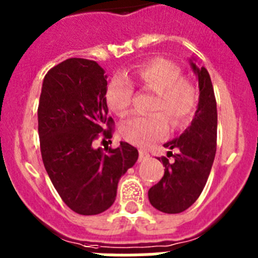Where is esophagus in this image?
Returning a JSON list of instances; mask_svg holds the SVG:
<instances>
[{"instance_id": "34e87169", "label": "esophagus", "mask_w": 258, "mask_h": 258, "mask_svg": "<svg viewBox=\"0 0 258 258\" xmlns=\"http://www.w3.org/2000/svg\"><path fill=\"white\" fill-rule=\"evenodd\" d=\"M140 161H143V160H147V159H149L150 157V154L147 151H146V150H143V149H140Z\"/></svg>"}]
</instances>
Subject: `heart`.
I'll return each instance as SVG.
<instances>
[{
	"mask_svg": "<svg viewBox=\"0 0 258 258\" xmlns=\"http://www.w3.org/2000/svg\"><path fill=\"white\" fill-rule=\"evenodd\" d=\"M125 75H115L107 86V103L118 115L131 108L134 95V80L141 88L155 92L150 104V115H131L120 125V134L133 145L146 146L160 140L172 126L179 127L191 117L197 101L192 84L182 76V71L172 60L154 58Z\"/></svg>",
	"mask_w": 258,
	"mask_h": 258,
	"instance_id": "obj_1",
	"label": "heart"
}]
</instances>
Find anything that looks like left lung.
I'll return each instance as SVG.
<instances>
[{"mask_svg":"<svg viewBox=\"0 0 258 258\" xmlns=\"http://www.w3.org/2000/svg\"><path fill=\"white\" fill-rule=\"evenodd\" d=\"M190 59L199 81V103L190 126L164 147L175 150L172 162L161 157L164 175L149 190L152 207L164 213H181L200 197L211 173L217 146V103L211 76L206 67H198ZM160 160V159H159Z\"/></svg>","mask_w":258,"mask_h":258,"instance_id":"left-lung-1","label":"left lung"}]
</instances>
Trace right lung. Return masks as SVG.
<instances>
[{
    "instance_id": "obj_1",
    "label": "right lung",
    "mask_w": 258,
    "mask_h": 258,
    "mask_svg": "<svg viewBox=\"0 0 258 258\" xmlns=\"http://www.w3.org/2000/svg\"><path fill=\"white\" fill-rule=\"evenodd\" d=\"M106 93L104 70L83 58L52 67L41 89L37 116L45 169L61 200L83 216L112 206L121 175L138 159V150L126 142L106 152L94 147L101 133L112 138Z\"/></svg>"
}]
</instances>
